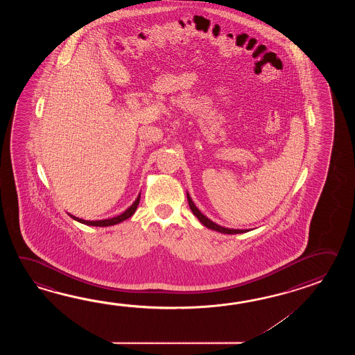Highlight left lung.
Returning <instances> with one entry per match:
<instances>
[{
  "instance_id": "8db88e82",
  "label": "left lung",
  "mask_w": 355,
  "mask_h": 355,
  "mask_svg": "<svg viewBox=\"0 0 355 355\" xmlns=\"http://www.w3.org/2000/svg\"><path fill=\"white\" fill-rule=\"evenodd\" d=\"M187 196H188L189 207H190V209L193 211V214H194L196 218L199 219V222H200L203 226L207 227V228L213 230V231H217V232H220V234H245V232H249L250 230H236V228H227V227L219 226L216 222L211 220L207 216H204L202 211L198 209V207H196L194 202H193L191 196H189L188 191H187Z\"/></svg>"
}]
</instances>
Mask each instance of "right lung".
<instances>
[{"label":"right lung","instance_id":"right-lung-1","mask_svg":"<svg viewBox=\"0 0 355 355\" xmlns=\"http://www.w3.org/2000/svg\"><path fill=\"white\" fill-rule=\"evenodd\" d=\"M139 199H141V193L138 194L136 200L133 202V204H132V205H130L129 208H127V209L123 211L121 214H119V216H115V217H113V218L98 219V220H86V219L78 218V217H76V216H73V214H71V213H68V216H69L71 218L77 220V222H80V223H83V225H87V226H114V225H118V223H121V222H123V220H125V219L130 218V217H132V216L135 214V211H136L137 207H138V204H139Z\"/></svg>","mask_w":355,"mask_h":355}]
</instances>
